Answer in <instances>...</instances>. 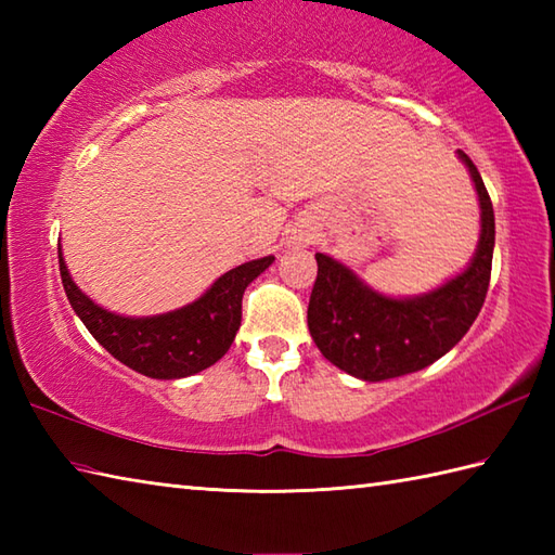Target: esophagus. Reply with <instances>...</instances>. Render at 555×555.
I'll return each instance as SVG.
<instances>
[{"mask_svg": "<svg viewBox=\"0 0 555 555\" xmlns=\"http://www.w3.org/2000/svg\"><path fill=\"white\" fill-rule=\"evenodd\" d=\"M314 238V233L308 227H296L291 231V243L293 245H310Z\"/></svg>", "mask_w": 555, "mask_h": 555, "instance_id": "34e87169", "label": "esophagus"}]
</instances>
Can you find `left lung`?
I'll return each mask as SVG.
<instances>
[{
  "label": "left lung",
  "mask_w": 555,
  "mask_h": 555,
  "mask_svg": "<svg viewBox=\"0 0 555 555\" xmlns=\"http://www.w3.org/2000/svg\"><path fill=\"white\" fill-rule=\"evenodd\" d=\"M457 157L479 197V243L460 274L420 296L391 298L364 284L338 259L314 255L310 334L322 356L356 379L384 382L429 367L469 332L485 305L496 221L473 159L463 150H457Z\"/></svg>",
  "instance_id": "obj_1"
}]
</instances>
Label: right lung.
<instances>
[{
  "label": "right lung",
  "instance_id": "1",
  "mask_svg": "<svg viewBox=\"0 0 555 555\" xmlns=\"http://www.w3.org/2000/svg\"><path fill=\"white\" fill-rule=\"evenodd\" d=\"M56 250L66 298L92 338L126 367L152 379H183L227 356L241 328L245 288L274 262V255H269L235 267L221 274L197 300L179 310L126 317L104 310L86 296L68 274L62 243Z\"/></svg>",
  "mask_w": 555,
  "mask_h": 555
}]
</instances>
